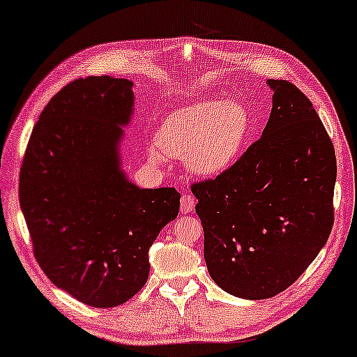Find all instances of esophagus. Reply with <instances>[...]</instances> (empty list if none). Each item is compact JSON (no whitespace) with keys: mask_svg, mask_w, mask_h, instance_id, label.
Instances as JSON below:
<instances>
[{"mask_svg":"<svg viewBox=\"0 0 357 357\" xmlns=\"http://www.w3.org/2000/svg\"><path fill=\"white\" fill-rule=\"evenodd\" d=\"M181 213H184V215H188V213H192L195 208V199L190 194H183L181 195Z\"/></svg>","mask_w":357,"mask_h":357,"instance_id":"1","label":"esophagus"}]
</instances>
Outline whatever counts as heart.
<instances>
[{"instance_id": "obj_1", "label": "heart", "mask_w": 357, "mask_h": 357, "mask_svg": "<svg viewBox=\"0 0 357 357\" xmlns=\"http://www.w3.org/2000/svg\"><path fill=\"white\" fill-rule=\"evenodd\" d=\"M250 131V115L242 104L204 100L173 112L158 130L157 147L162 153L184 157L185 167L197 176H216L238 155Z\"/></svg>"}]
</instances>
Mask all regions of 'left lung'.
I'll return each instance as SVG.
<instances>
[{"label":"left lung","mask_w":357,"mask_h":357,"mask_svg":"<svg viewBox=\"0 0 357 357\" xmlns=\"http://www.w3.org/2000/svg\"><path fill=\"white\" fill-rule=\"evenodd\" d=\"M261 137L215 179L192 184L211 279L234 296H275L305 273L333 226L335 149L311 100L268 79Z\"/></svg>","instance_id":"obj_1"}]
</instances>
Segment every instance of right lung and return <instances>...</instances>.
Wrapping results in <instances>:
<instances>
[{
	"label": "right lung",
	"instance_id": "1",
	"mask_svg": "<svg viewBox=\"0 0 357 357\" xmlns=\"http://www.w3.org/2000/svg\"><path fill=\"white\" fill-rule=\"evenodd\" d=\"M132 83L88 77L63 86L31 131L19 200L33 255L52 284L94 307L135 296L149 248L178 216L174 188L139 189L120 168Z\"/></svg>",
	"mask_w": 357,
	"mask_h": 357
}]
</instances>
